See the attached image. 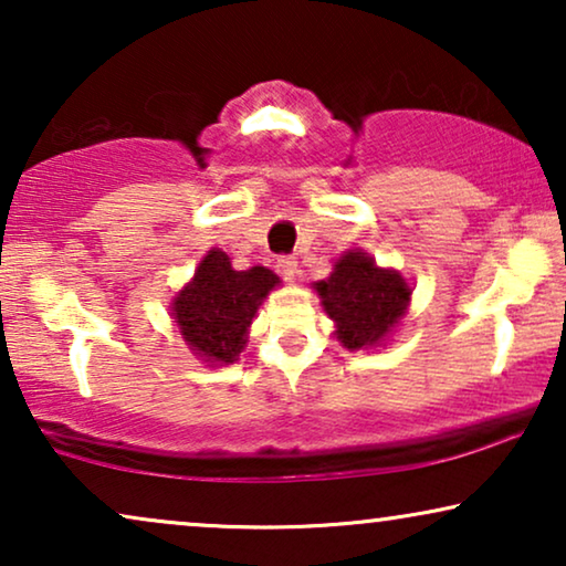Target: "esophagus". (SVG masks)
<instances>
[{"mask_svg":"<svg viewBox=\"0 0 566 566\" xmlns=\"http://www.w3.org/2000/svg\"><path fill=\"white\" fill-rule=\"evenodd\" d=\"M275 270H277V275L285 277V281H293L298 273V265H296V260L289 258V254H283V258H277Z\"/></svg>","mask_w":566,"mask_h":566,"instance_id":"esophagus-1","label":"esophagus"}]
</instances>
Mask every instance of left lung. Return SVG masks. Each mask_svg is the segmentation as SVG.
I'll return each instance as SVG.
<instances>
[{"mask_svg":"<svg viewBox=\"0 0 566 566\" xmlns=\"http://www.w3.org/2000/svg\"><path fill=\"white\" fill-rule=\"evenodd\" d=\"M322 306L337 322V339L347 350H363L389 335L405 316L409 285L394 270L376 268L366 252H347L335 273L316 283Z\"/></svg>","mask_w":566,"mask_h":566,"instance_id":"left-lung-1","label":"left lung"}]
</instances>
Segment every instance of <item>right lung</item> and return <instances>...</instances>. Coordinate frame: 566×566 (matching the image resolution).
Listing matches in <instances>:
<instances>
[{
	"mask_svg": "<svg viewBox=\"0 0 566 566\" xmlns=\"http://www.w3.org/2000/svg\"><path fill=\"white\" fill-rule=\"evenodd\" d=\"M277 283L273 270H234L227 252L211 250L172 304L185 343L203 360L234 363L254 312Z\"/></svg>",
	"mask_w": 566,
	"mask_h": 566,
	"instance_id": "add662e5",
	"label": "right lung"
}]
</instances>
